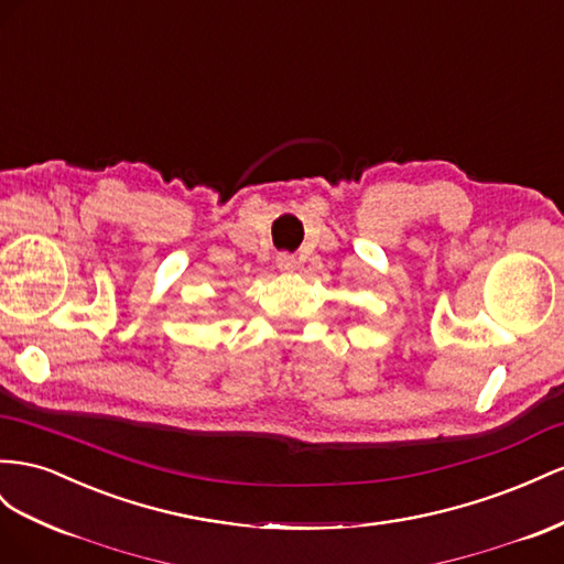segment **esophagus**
Listing matches in <instances>:
<instances>
[{
  "instance_id": "esophagus-1",
  "label": "esophagus",
  "mask_w": 564,
  "mask_h": 564,
  "mask_svg": "<svg viewBox=\"0 0 564 564\" xmlns=\"http://www.w3.org/2000/svg\"><path fill=\"white\" fill-rule=\"evenodd\" d=\"M278 268L282 272H292L296 268V258L292 253H280L278 256Z\"/></svg>"
}]
</instances>
